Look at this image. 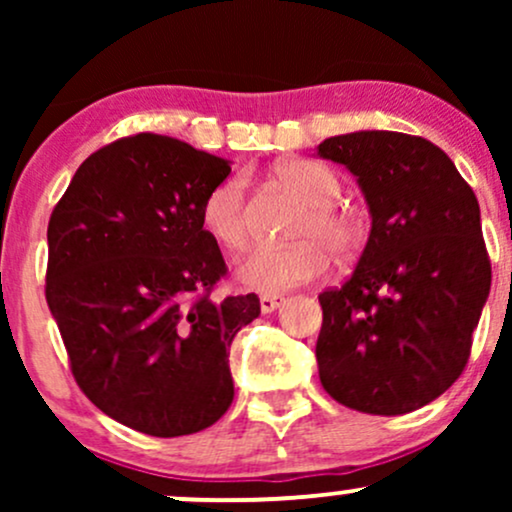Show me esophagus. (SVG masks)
<instances>
[{
    "label": "esophagus",
    "mask_w": 512,
    "mask_h": 512,
    "mask_svg": "<svg viewBox=\"0 0 512 512\" xmlns=\"http://www.w3.org/2000/svg\"><path fill=\"white\" fill-rule=\"evenodd\" d=\"M284 301H286L284 296H269V293H267V296H262V298H260V308H262V313H264V315L274 313L276 308H281V303H284Z\"/></svg>",
    "instance_id": "1"
}]
</instances>
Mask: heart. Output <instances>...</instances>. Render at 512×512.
Here are the masks:
<instances>
[{
	"instance_id": "obj_1",
	"label": "heart",
	"mask_w": 512,
	"mask_h": 512,
	"mask_svg": "<svg viewBox=\"0 0 512 512\" xmlns=\"http://www.w3.org/2000/svg\"><path fill=\"white\" fill-rule=\"evenodd\" d=\"M276 178L308 204L293 228L291 245H262L238 267V276L250 289L276 296L281 291L310 284L325 274L330 255H354L363 240L361 221L337 204L342 182L330 168L315 161H286L276 166ZM202 226L221 248L243 250L250 240L245 178L216 182L202 202Z\"/></svg>"
}]
</instances>
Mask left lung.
<instances>
[{
	"label": "left lung",
	"mask_w": 512,
	"mask_h": 512,
	"mask_svg": "<svg viewBox=\"0 0 512 512\" xmlns=\"http://www.w3.org/2000/svg\"><path fill=\"white\" fill-rule=\"evenodd\" d=\"M317 156L354 175L370 211L354 274L317 296L320 383L363 414H409L467 366L491 291L479 202L424 137L361 129L325 139Z\"/></svg>",
	"instance_id": "8db88e82"
}]
</instances>
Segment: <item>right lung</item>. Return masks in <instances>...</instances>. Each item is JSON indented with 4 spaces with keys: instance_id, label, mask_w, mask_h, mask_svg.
I'll use <instances>...</instances> for the list:
<instances>
[{
    "instance_id": "obj_1",
    "label": "right lung",
    "mask_w": 512,
    "mask_h": 512,
    "mask_svg": "<svg viewBox=\"0 0 512 512\" xmlns=\"http://www.w3.org/2000/svg\"><path fill=\"white\" fill-rule=\"evenodd\" d=\"M231 161L134 134L81 163L48 223L50 313L84 395L146 436L204 431L233 402V337L260 298L209 291L226 274L202 202Z\"/></svg>"
}]
</instances>
